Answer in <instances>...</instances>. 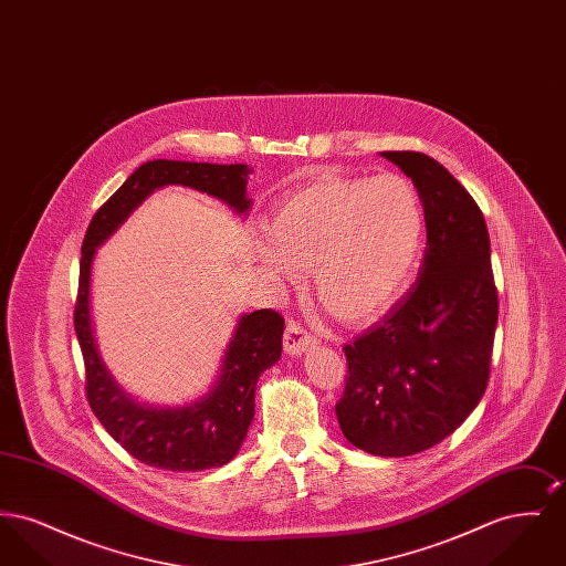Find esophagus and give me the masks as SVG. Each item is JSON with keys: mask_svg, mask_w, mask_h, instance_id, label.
Listing matches in <instances>:
<instances>
[{"mask_svg": "<svg viewBox=\"0 0 566 566\" xmlns=\"http://www.w3.org/2000/svg\"><path fill=\"white\" fill-rule=\"evenodd\" d=\"M316 344V337H312L301 324L291 321L284 331V350L291 356H298Z\"/></svg>", "mask_w": 566, "mask_h": 566, "instance_id": "obj_1", "label": "esophagus"}]
</instances>
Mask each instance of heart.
<instances>
[{
  "instance_id": "b5f03b06",
  "label": "heart",
  "mask_w": 566,
  "mask_h": 566,
  "mask_svg": "<svg viewBox=\"0 0 566 566\" xmlns=\"http://www.w3.org/2000/svg\"><path fill=\"white\" fill-rule=\"evenodd\" d=\"M256 243L263 270L296 282L312 270L314 295L342 323H367L401 295L422 256L424 206L401 174H324L270 218Z\"/></svg>"
}]
</instances>
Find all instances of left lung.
Listing matches in <instances>:
<instances>
[{
	"mask_svg": "<svg viewBox=\"0 0 566 566\" xmlns=\"http://www.w3.org/2000/svg\"><path fill=\"white\" fill-rule=\"evenodd\" d=\"M381 157L422 197L427 250L409 293L344 346L348 377L335 413L352 446L399 458L443 441L484 397L499 295L475 199L422 153Z\"/></svg>",
	"mask_w": 566,
	"mask_h": 566,
	"instance_id": "8db88e82",
	"label": "left lung"
}]
</instances>
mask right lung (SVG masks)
Returning <instances> with one entry per match:
<instances>
[{
  "label": "right lung",
  "instance_id": "add662e5",
  "mask_svg": "<svg viewBox=\"0 0 566 566\" xmlns=\"http://www.w3.org/2000/svg\"><path fill=\"white\" fill-rule=\"evenodd\" d=\"M250 167L214 163H144L95 212L82 242L81 282L74 326L86 369V399L104 429L144 464L189 473L222 467L242 448L254 418V390L259 376L280 360L284 318L275 310H259L240 318L229 342L220 376L206 397L187 407H150L134 399L109 376L91 323V268L95 250L127 220L153 192L182 185L208 192L245 214Z\"/></svg>",
  "mask_w": 566,
  "mask_h": 566
}]
</instances>
